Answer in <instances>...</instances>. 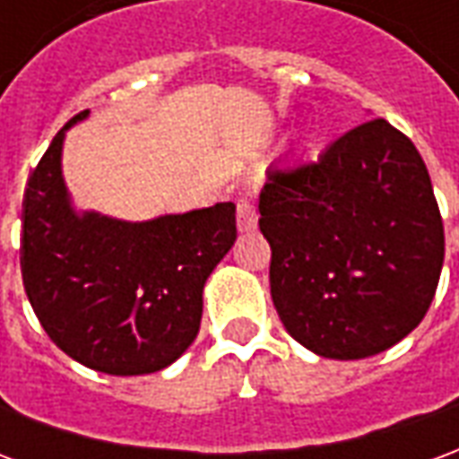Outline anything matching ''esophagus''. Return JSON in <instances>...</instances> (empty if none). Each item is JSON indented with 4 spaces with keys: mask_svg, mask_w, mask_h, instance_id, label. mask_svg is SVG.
I'll return each instance as SVG.
<instances>
[{
    "mask_svg": "<svg viewBox=\"0 0 459 459\" xmlns=\"http://www.w3.org/2000/svg\"><path fill=\"white\" fill-rule=\"evenodd\" d=\"M236 219H238V230L240 233H248V230L258 229V211L250 201H240L238 211H236Z\"/></svg>",
    "mask_w": 459,
    "mask_h": 459,
    "instance_id": "esophagus-1",
    "label": "esophagus"
}]
</instances>
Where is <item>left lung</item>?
Wrapping results in <instances>:
<instances>
[{
    "instance_id": "left-lung-1",
    "label": "left lung",
    "mask_w": 459,
    "mask_h": 459,
    "mask_svg": "<svg viewBox=\"0 0 459 459\" xmlns=\"http://www.w3.org/2000/svg\"><path fill=\"white\" fill-rule=\"evenodd\" d=\"M270 295L288 334L325 359L408 337L435 298L443 219L423 157L381 117L312 161L273 164L260 191Z\"/></svg>"
}]
</instances>
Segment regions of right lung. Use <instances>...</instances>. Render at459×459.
<instances>
[{"mask_svg":"<svg viewBox=\"0 0 459 459\" xmlns=\"http://www.w3.org/2000/svg\"><path fill=\"white\" fill-rule=\"evenodd\" d=\"M29 177L22 204V278L61 351L113 376L174 364L199 334L204 285L236 243V204L122 221L78 211L65 186V132Z\"/></svg>","mask_w":459,"mask_h":459,"instance_id":"obj_1","label":"right lung"}]
</instances>
